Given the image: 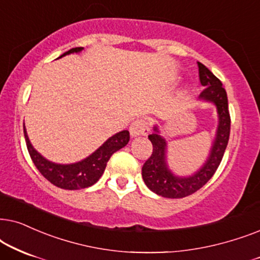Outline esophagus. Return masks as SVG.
I'll use <instances>...</instances> for the list:
<instances>
[{"label": "esophagus", "instance_id": "obj_1", "mask_svg": "<svg viewBox=\"0 0 260 260\" xmlns=\"http://www.w3.org/2000/svg\"><path fill=\"white\" fill-rule=\"evenodd\" d=\"M148 132V123L144 119L134 120L129 126V133L132 137L146 136Z\"/></svg>", "mask_w": 260, "mask_h": 260}]
</instances>
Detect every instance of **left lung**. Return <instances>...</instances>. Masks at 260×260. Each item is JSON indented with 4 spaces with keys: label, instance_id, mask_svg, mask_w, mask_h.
Returning a JSON list of instances; mask_svg holds the SVG:
<instances>
[{
    "label": "left lung",
    "instance_id": "left-lung-1",
    "mask_svg": "<svg viewBox=\"0 0 260 260\" xmlns=\"http://www.w3.org/2000/svg\"><path fill=\"white\" fill-rule=\"evenodd\" d=\"M197 65H199L200 82L205 86L199 99L213 103L217 110L219 124H217L216 137L209 157L202 168L189 177H179L169 169L166 162V140L159 134L158 127H153L154 132L148 136V139L153 145V152L151 157L145 161L141 174L145 184L151 191L168 199H182L202 188L219 168L230 139L231 116L228 112L226 90L220 79L215 77L208 68H206L200 61Z\"/></svg>",
    "mask_w": 260,
    "mask_h": 260
}]
</instances>
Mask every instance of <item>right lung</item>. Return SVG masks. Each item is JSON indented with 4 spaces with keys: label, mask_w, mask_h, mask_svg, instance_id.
<instances>
[{
    "label": "right lung",
    "mask_w": 260,
    "mask_h": 260,
    "mask_svg": "<svg viewBox=\"0 0 260 260\" xmlns=\"http://www.w3.org/2000/svg\"><path fill=\"white\" fill-rule=\"evenodd\" d=\"M82 50L83 47L71 48L64 54H61L59 58L70 53H78ZM23 134H25L27 150H28L30 158L40 174L53 185L67 190H79L95 184L105 172L107 162L114 152L126 146L129 141V132L122 131V132L110 137L94 153H91L83 160L74 162V164H55V162L44 158L32 146L28 136H27L25 123H23Z\"/></svg>",
    "instance_id": "add662e5"
}]
</instances>
